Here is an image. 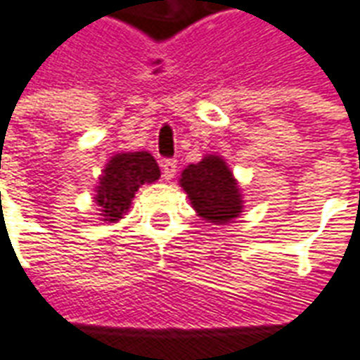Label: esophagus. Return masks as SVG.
Segmentation results:
<instances>
[{
  "label": "esophagus",
  "instance_id": "1",
  "mask_svg": "<svg viewBox=\"0 0 360 360\" xmlns=\"http://www.w3.org/2000/svg\"><path fill=\"white\" fill-rule=\"evenodd\" d=\"M175 172H177V162H175V160H164V162H162V173H164L165 181L173 179Z\"/></svg>",
  "mask_w": 360,
  "mask_h": 360
}]
</instances>
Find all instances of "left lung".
Segmentation results:
<instances>
[{
	"mask_svg": "<svg viewBox=\"0 0 360 360\" xmlns=\"http://www.w3.org/2000/svg\"><path fill=\"white\" fill-rule=\"evenodd\" d=\"M179 185L196 214L206 221L224 226L241 216L243 195L224 158L206 154L202 162L187 165L181 173Z\"/></svg>",
	"mask_w": 360,
	"mask_h": 360,
	"instance_id": "left-lung-1",
	"label": "left lung"
}]
</instances>
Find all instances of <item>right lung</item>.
Segmentation results:
<instances>
[{"instance_id": "1", "label": "right lung", "mask_w": 360, "mask_h": 360, "mask_svg": "<svg viewBox=\"0 0 360 360\" xmlns=\"http://www.w3.org/2000/svg\"><path fill=\"white\" fill-rule=\"evenodd\" d=\"M160 179V167L148 152H121L105 164L96 185V204L103 221L115 224L123 218L142 185Z\"/></svg>"}]
</instances>
